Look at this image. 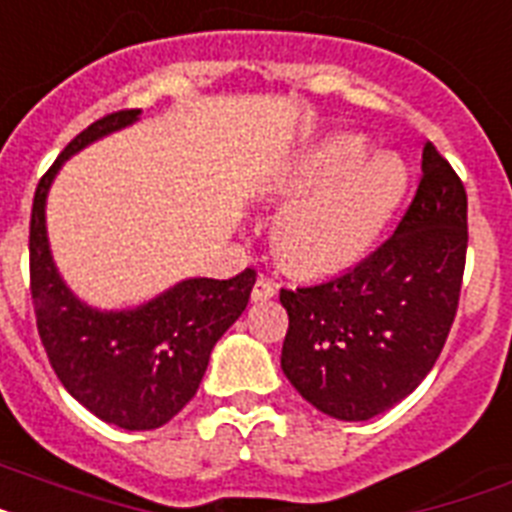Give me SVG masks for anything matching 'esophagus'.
<instances>
[{"label":"esophagus","instance_id":"1","mask_svg":"<svg viewBox=\"0 0 512 512\" xmlns=\"http://www.w3.org/2000/svg\"><path fill=\"white\" fill-rule=\"evenodd\" d=\"M273 296H276V283L265 276L257 278L255 289H252V302H265V299H273Z\"/></svg>","mask_w":512,"mask_h":512}]
</instances>
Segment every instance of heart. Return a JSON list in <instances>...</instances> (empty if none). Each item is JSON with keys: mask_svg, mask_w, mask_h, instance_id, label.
Instances as JSON below:
<instances>
[{"mask_svg": "<svg viewBox=\"0 0 512 512\" xmlns=\"http://www.w3.org/2000/svg\"><path fill=\"white\" fill-rule=\"evenodd\" d=\"M403 187V163L367 156L362 137L333 135L312 145L273 184L276 195H300L278 218V255L307 276L349 268L372 247Z\"/></svg>", "mask_w": 512, "mask_h": 512, "instance_id": "b5f03b06", "label": "heart"}]
</instances>
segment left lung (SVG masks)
<instances>
[{
  "mask_svg": "<svg viewBox=\"0 0 512 512\" xmlns=\"http://www.w3.org/2000/svg\"><path fill=\"white\" fill-rule=\"evenodd\" d=\"M466 190L432 143L419 190L388 242L328 281L281 289V369L322 414L367 422L435 367L466 268Z\"/></svg>",
  "mask_w": 512,
  "mask_h": 512,
  "instance_id": "8db88e82",
  "label": "left lung"
}]
</instances>
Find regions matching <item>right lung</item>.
Here are the masks:
<instances>
[{"label":"right lung","instance_id":"add662e5","mask_svg":"<svg viewBox=\"0 0 512 512\" xmlns=\"http://www.w3.org/2000/svg\"><path fill=\"white\" fill-rule=\"evenodd\" d=\"M137 119L140 109L117 111L80 132L41 176L30 213V294L51 367L90 414L132 432L163 427L195 398L210 351L239 320L257 276L247 268L229 281L187 278L119 312L88 307L67 289L46 236L51 182L77 150Z\"/></svg>","mask_w":512,"mask_h":512}]
</instances>
